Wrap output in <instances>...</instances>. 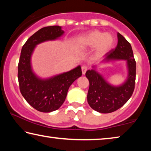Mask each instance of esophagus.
I'll return each mask as SVG.
<instances>
[{"mask_svg": "<svg viewBox=\"0 0 151 151\" xmlns=\"http://www.w3.org/2000/svg\"><path fill=\"white\" fill-rule=\"evenodd\" d=\"M81 69H82V73H83V75H85L86 72V70H88V67L85 65H83V66H82Z\"/></svg>", "mask_w": 151, "mask_h": 151, "instance_id": "1", "label": "esophagus"}]
</instances>
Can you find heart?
I'll return each mask as SVG.
<instances>
[{"instance_id": "heart-1", "label": "heart", "mask_w": 151, "mask_h": 151, "mask_svg": "<svg viewBox=\"0 0 151 151\" xmlns=\"http://www.w3.org/2000/svg\"><path fill=\"white\" fill-rule=\"evenodd\" d=\"M114 43L113 36L110 33H104L97 30H91L79 38L78 47L87 48L95 47L96 54L102 55L111 49Z\"/></svg>"}]
</instances>
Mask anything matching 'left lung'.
Returning a JSON list of instances; mask_svg holds the SVG:
<instances>
[{
  "label": "left lung",
  "instance_id": "obj_1",
  "mask_svg": "<svg viewBox=\"0 0 151 151\" xmlns=\"http://www.w3.org/2000/svg\"><path fill=\"white\" fill-rule=\"evenodd\" d=\"M117 36V46L106 53L104 60H126L129 68L127 81L121 86H112L94 70H88L86 73L89 81L88 103L94 111L101 113H110L121 108L131 98L134 89L136 61L131 45L120 33Z\"/></svg>",
  "mask_w": 151,
  "mask_h": 151
}]
</instances>
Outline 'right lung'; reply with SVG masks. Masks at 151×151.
<instances>
[{
  "mask_svg": "<svg viewBox=\"0 0 151 151\" xmlns=\"http://www.w3.org/2000/svg\"><path fill=\"white\" fill-rule=\"evenodd\" d=\"M64 33L59 26L42 28L24 43L18 65V79L22 95L37 111L49 112L60 108L65 101L68 88L82 75L81 68L61 74L47 80H41L32 72L30 56L35 46L48 40H54Z\"/></svg>",
  "mask_w": 151,
  "mask_h": 151,
  "instance_id": "1",
  "label": "right lung"
}]
</instances>
